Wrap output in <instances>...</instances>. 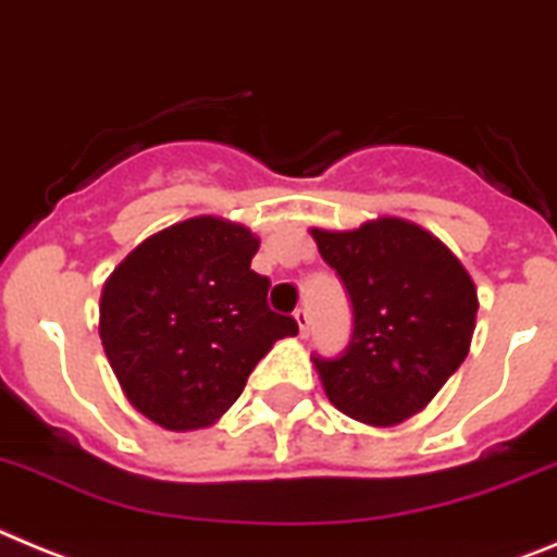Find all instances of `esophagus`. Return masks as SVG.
<instances>
[{
  "instance_id": "34e87169",
  "label": "esophagus",
  "mask_w": 557,
  "mask_h": 557,
  "mask_svg": "<svg viewBox=\"0 0 557 557\" xmlns=\"http://www.w3.org/2000/svg\"><path fill=\"white\" fill-rule=\"evenodd\" d=\"M294 319H297V327H299V335H308L310 330V313L305 308L294 310Z\"/></svg>"
}]
</instances>
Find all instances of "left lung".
<instances>
[{"label": "left lung", "instance_id": "obj_1", "mask_svg": "<svg viewBox=\"0 0 557 557\" xmlns=\"http://www.w3.org/2000/svg\"><path fill=\"white\" fill-rule=\"evenodd\" d=\"M352 299L349 347L313 358L330 403L372 428L424 408L469 355L478 319L472 274L419 224L380 216L358 230H310Z\"/></svg>", "mask_w": 557, "mask_h": 557}]
</instances>
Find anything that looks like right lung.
<instances>
[{
  "label": "right lung",
  "mask_w": 557,
  "mask_h": 557,
  "mask_svg": "<svg viewBox=\"0 0 557 557\" xmlns=\"http://www.w3.org/2000/svg\"><path fill=\"white\" fill-rule=\"evenodd\" d=\"M260 238L222 216H194L141 242L104 280L99 338L124 397L160 428L222 419L274 341L297 335L269 310L249 269Z\"/></svg>",
  "instance_id": "add662e5"
}]
</instances>
